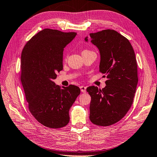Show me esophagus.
Returning <instances> with one entry per match:
<instances>
[{
    "label": "esophagus",
    "instance_id": "esophagus-1",
    "mask_svg": "<svg viewBox=\"0 0 157 157\" xmlns=\"http://www.w3.org/2000/svg\"><path fill=\"white\" fill-rule=\"evenodd\" d=\"M86 86H80V89H81V91L82 93H86Z\"/></svg>",
    "mask_w": 157,
    "mask_h": 157
}]
</instances>
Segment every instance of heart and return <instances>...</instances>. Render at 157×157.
<instances>
[{"label": "heart", "mask_w": 157, "mask_h": 157, "mask_svg": "<svg viewBox=\"0 0 157 157\" xmlns=\"http://www.w3.org/2000/svg\"><path fill=\"white\" fill-rule=\"evenodd\" d=\"M85 51H87V50H85ZM67 57H68V56H66V57H65V59H64L65 60H66V59H67Z\"/></svg>", "instance_id": "heart-1"}]
</instances>
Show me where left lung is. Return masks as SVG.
I'll list each match as a JSON object with an SVG mask.
<instances>
[{
	"label": "left lung",
	"mask_w": 157,
	"mask_h": 157,
	"mask_svg": "<svg viewBox=\"0 0 157 157\" xmlns=\"http://www.w3.org/2000/svg\"><path fill=\"white\" fill-rule=\"evenodd\" d=\"M90 36L100 51L99 71L107 80L102 89L87 88L91 97L89 119L97 126H108L124 118L132 106L138 82L137 61L129 40L116 31L104 29Z\"/></svg>",
	"instance_id": "obj_1"
}]
</instances>
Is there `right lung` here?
Segmentation results:
<instances>
[{
  "mask_svg": "<svg viewBox=\"0 0 157 157\" xmlns=\"http://www.w3.org/2000/svg\"><path fill=\"white\" fill-rule=\"evenodd\" d=\"M77 33L44 29L26 43L21 55V82L30 113L49 128H61L70 121L69 110L80 94L74 85L61 88L53 79L63 69L64 48Z\"/></svg>",
  "mask_w": 157,
  "mask_h": 157,
  "instance_id": "1",
  "label": "right lung"
}]
</instances>
